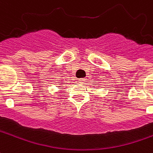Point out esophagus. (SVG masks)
Segmentation results:
<instances>
[{
  "mask_svg": "<svg viewBox=\"0 0 153 153\" xmlns=\"http://www.w3.org/2000/svg\"><path fill=\"white\" fill-rule=\"evenodd\" d=\"M78 82H79V83H83V82H85V79H79Z\"/></svg>",
  "mask_w": 153,
  "mask_h": 153,
  "instance_id": "esophagus-1",
  "label": "esophagus"
}]
</instances>
